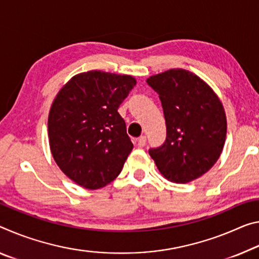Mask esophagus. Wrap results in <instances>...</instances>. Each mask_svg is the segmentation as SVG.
I'll use <instances>...</instances> for the list:
<instances>
[{"label": "esophagus", "instance_id": "1", "mask_svg": "<svg viewBox=\"0 0 259 259\" xmlns=\"http://www.w3.org/2000/svg\"><path fill=\"white\" fill-rule=\"evenodd\" d=\"M146 144V137L145 136H141L137 139V146L138 147H144Z\"/></svg>", "mask_w": 259, "mask_h": 259}]
</instances>
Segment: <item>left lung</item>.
<instances>
[{"mask_svg":"<svg viewBox=\"0 0 259 259\" xmlns=\"http://www.w3.org/2000/svg\"><path fill=\"white\" fill-rule=\"evenodd\" d=\"M159 94L166 120L162 146L149 153L163 178L188 183L200 178L223 152L227 120L211 86L184 69H169L146 79Z\"/></svg>","mask_w":259,"mask_h":259,"instance_id":"left-lung-1","label":"left lung"}]
</instances>
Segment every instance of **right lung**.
Masks as SVG:
<instances>
[{"instance_id": "add662e5", "label": "right lung", "mask_w": 259, "mask_h": 259, "mask_svg": "<svg viewBox=\"0 0 259 259\" xmlns=\"http://www.w3.org/2000/svg\"><path fill=\"white\" fill-rule=\"evenodd\" d=\"M135 77L91 70L73 76L56 94L48 115V138L60 169L94 190L121 173L133 143L117 108Z\"/></svg>"}]
</instances>
